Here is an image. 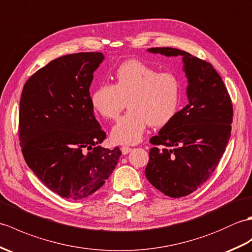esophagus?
I'll list each match as a JSON object with an SVG mask.
<instances>
[{
	"mask_svg": "<svg viewBox=\"0 0 252 252\" xmlns=\"http://www.w3.org/2000/svg\"><path fill=\"white\" fill-rule=\"evenodd\" d=\"M121 150H122V153L124 154V155H126V154L129 153L132 149H131V148H129V147H126V145H124V147H122V149H121Z\"/></svg>",
	"mask_w": 252,
	"mask_h": 252,
	"instance_id": "esophagus-1",
	"label": "esophagus"
}]
</instances>
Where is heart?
<instances>
[{"mask_svg":"<svg viewBox=\"0 0 252 252\" xmlns=\"http://www.w3.org/2000/svg\"><path fill=\"white\" fill-rule=\"evenodd\" d=\"M180 94L181 84L175 74L131 59L117 66L114 84L94 87L91 103L105 119L116 120L128 101L129 111L112 128L111 137L117 143L135 144L150 124L160 127L172 120Z\"/></svg>","mask_w":252,"mask_h":252,"instance_id":"1","label":"heart"}]
</instances>
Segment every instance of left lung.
I'll return each instance as SVG.
<instances>
[{
	"label": "left lung",
	"instance_id": "8db88e82",
	"mask_svg": "<svg viewBox=\"0 0 252 252\" xmlns=\"http://www.w3.org/2000/svg\"><path fill=\"white\" fill-rule=\"evenodd\" d=\"M148 52L181 56L189 103L151 138L156 147L149 152L145 177L167 196H187L208 180L224 153L231 137L232 101L221 76L209 63L171 47Z\"/></svg>",
	"mask_w": 252,
	"mask_h": 252
}]
</instances>
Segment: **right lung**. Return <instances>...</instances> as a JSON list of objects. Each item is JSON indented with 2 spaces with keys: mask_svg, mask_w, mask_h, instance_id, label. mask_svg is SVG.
<instances>
[{
  "mask_svg": "<svg viewBox=\"0 0 252 252\" xmlns=\"http://www.w3.org/2000/svg\"><path fill=\"white\" fill-rule=\"evenodd\" d=\"M102 53H79L52 60L25 84L19 140L29 168L61 197L79 200L101 188L117 165L119 147L94 115L89 87Z\"/></svg>",
  "mask_w": 252,
  "mask_h": 252,
  "instance_id": "1",
  "label": "right lung"
}]
</instances>
